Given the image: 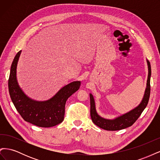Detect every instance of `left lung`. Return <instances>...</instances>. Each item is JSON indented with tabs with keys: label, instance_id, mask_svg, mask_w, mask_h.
Masks as SVG:
<instances>
[{
	"label": "left lung",
	"instance_id": "8db88e82",
	"mask_svg": "<svg viewBox=\"0 0 160 160\" xmlns=\"http://www.w3.org/2000/svg\"><path fill=\"white\" fill-rule=\"evenodd\" d=\"M148 61V77L147 81V88L145 92V95L143 98L142 103L139 105L138 107L135 108L132 111H129V113L123 115L119 118H116L113 120L105 119L97 113L95 107V101L93 97L91 94H90V103H91V118L93 122L101 129H103L108 131H117L121 130L128 127L132 126V125L136 122L139 117L141 115L144 109L146 108L148 103L149 95H150V77H151V65L150 62Z\"/></svg>",
	"mask_w": 160,
	"mask_h": 160
}]
</instances>
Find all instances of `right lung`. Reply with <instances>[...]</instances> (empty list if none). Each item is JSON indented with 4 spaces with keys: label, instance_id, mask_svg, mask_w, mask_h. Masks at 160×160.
Segmentation results:
<instances>
[{
    "label": "right lung",
    "instance_id": "obj_1",
    "mask_svg": "<svg viewBox=\"0 0 160 160\" xmlns=\"http://www.w3.org/2000/svg\"><path fill=\"white\" fill-rule=\"evenodd\" d=\"M21 51H18L11 65L8 79V91L11 100L26 122L38 127L50 128L64 119L65 103L69 97L79 89L80 81H74L62 88L51 99L42 102L33 101L25 95L17 83V65Z\"/></svg>",
    "mask_w": 160,
    "mask_h": 160
}]
</instances>
